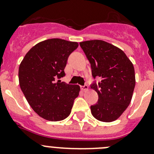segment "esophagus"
<instances>
[{
	"label": "esophagus",
	"instance_id": "34e87169",
	"mask_svg": "<svg viewBox=\"0 0 154 154\" xmlns=\"http://www.w3.org/2000/svg\"><path fill=\"white\" fill-rule=\"evenodd\" d=\"M88 86H87V85H84V86H81V89L83 90V91H86V90H88Z\"/></svg>",
	"mask_w": 154,
	"mask_h": 154
}]
</instances>
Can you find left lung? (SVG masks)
<instances>
[{"mask_svg": "<svg viewBox=\"0 0 154 154\" xmlns=\"http://www.w3.org/2000/svg\"><path fill=\"white\" fill-rule=\"evenodd\" d=\"M89 61L95 80L91 88L98 94L97 103L91 106V112L97 120H116L130 104L136 85L133 63L119 48L102 40L80 42Z\"/></svg>", "mask_w": 154, "mask_h": 154, "instance_id": "obj_1", "label": "left lung"}]
</instances>
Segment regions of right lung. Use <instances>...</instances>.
<instances>
[{
    "label": "right lung",
    "instance_id": "1",
    "mask_svg": "<svg viewBox=\"0 0 154 154\" xmlns=\"http://www.w3.org/2000/svg\"><path fill=\"white\" fill-rule=\"evenodd\" d=\"M77 47V42L61 38L45 40L31 48L20 64L21 91L32 109L46 120L66 119L78 96L79 86L56 82L65 77L68 57Z\"/></svg>",
    "mask_w": 154,
    "mask_h": 154
}]
</instances>
